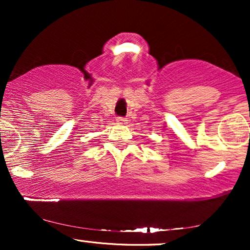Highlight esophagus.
<instances>
[{
  "instance_id": "obj_1",
  "label": "esophagus",
  "mask_w": 250,
  "mask_h": 250,
  "mask_svg": "<svg viewBox=\"0 0 250 250\" xmlns=\"http://www.w3.org/2000/svg\"><path fill=\"white\" fill-rule=\"evenodd\" d=\"M116 122H117L118 124H126L128 121H127V118H125V117H117L116 118Z\"/></svg>"
}]
</instances>
